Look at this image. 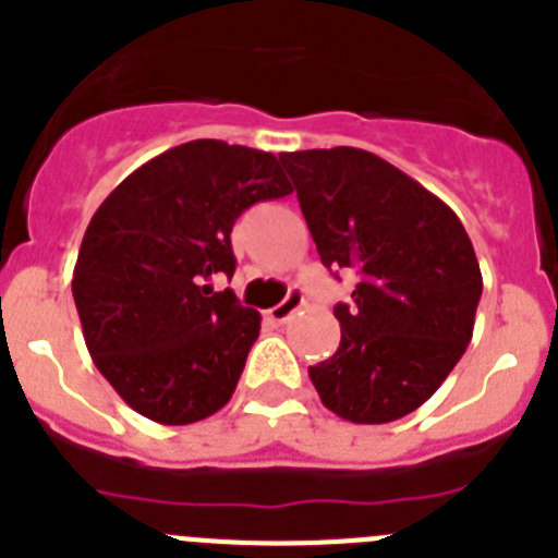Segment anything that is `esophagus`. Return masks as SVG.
<instances>
[{
    "instance_id": "esophagus-1",
    "label": "esophagus",
    "mask_w": 558,
    "mask_h": 558,
    "mask_svg": "<svg viewBox=\"0 0 558 558\" xmlns=\"http://www.w3.org/2000/svg\"><path fill=\"white\" fill-rule=\"evenodd\" d=\"M302 307H304V293L299 288H293L288 295H284L282 302L276 304V307L268 310V315H270V322L284 324L290 318V315L295 313V310H302Z\"/></svg>"
}]
</instances>
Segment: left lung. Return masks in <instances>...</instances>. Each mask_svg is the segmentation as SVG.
I'll return each instance as SVG.
<instances>
[{
	"mask_svg": "<svg viewBox=\"0 0 558 558\" xmlns=\"http://www.w3.org/2000/svg\"><path fill=\"white\" fill-rule=\"evenodd\" d=\"M329 270L360 274L340 347L310 366L324 408L354 425L408 416L466 352L483 276L456 211L357 147L279 153Z\"/></svg>",
	"mask_w": 558,
	"mask_h": 558,
	"instance_id": "left-lung-1",
	"label": "left lung"
}]
</instances>
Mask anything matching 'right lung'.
I'll return each mask as SVG.
<instances>
[{"label":"right lung","instance_id":"add662e5","mask_svg":"<svg viewBox=\"0 0 558 558\" xmlns=\"http://www.w3.org/2000/svg\"><path fill=\"white\" fill-rule=\"evenodd\" d=\"M274 153L195 140L133 170L95 211L72 295L95 366L159 425H192L231 399L259 313L211 274L231 276V226L290 195Z\"/></svg>","mask_w":558,"mask_h":558}]
</instances>
